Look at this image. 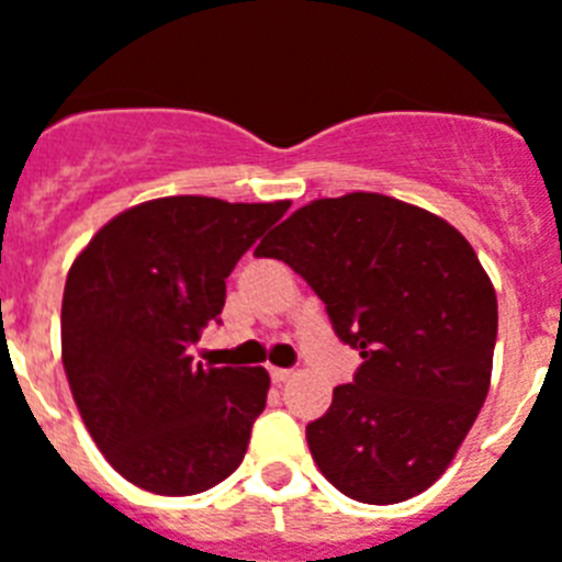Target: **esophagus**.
<instances>
[{
	"label": "esophagus",
	"mask_w": 562,
	"mask_h": 562,
	"mask_svg": "<svg viewBox=\"0 0 562 562\" xmlns=\"http://www.w3.org/2000/svg\"><path fill=\"white\" fill-rule=\"evenodd\" d=\"M270 376H272V382H276V385H281V382L290 380L292 371L290 369H270Z\"/></svg>",
	"instance_id": "esophagus-1"
}]
</instances>
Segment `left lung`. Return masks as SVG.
Here are the masks:
<instances>
[{
  "instance_id": "8db88e82",
  "label": "left lung",
  "mask_w": 562,
  "mask_h": 562,
  "mask_svg": "<svg viewBox=\"0 0 562 562\" xmlns=\"http://www.w3.org/2000/svg\"><path fill=\"white\" fill-rule=\"evenodd\" d=\"M290 265L362 362L306 425L321 473L362 504H400L453 461L490 391L498 301L464 236L382 193L301 207L256 247Z\"/></svg>"
}]
</instances>
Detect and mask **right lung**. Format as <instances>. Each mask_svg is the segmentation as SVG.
I'll list each match as a JSON object with an SVG mask.
<instances>
[{"instance_id": "right-lung-1", "label": "right lung", "mask_w": 562, "mask_h": 562, "mask_svg": "<svg viewBox=\"0 0 562 562\" xmlns=\"http://www.w3.org/2000/svg\"><path fill=\"white\" fill-rule=\"evenodd\" d=\"M290 202L166 196L114 216L67 276L61 360L109 464L157 495L205 493L241 464L270 374L188 355L220 324L225 278Z\"/></svg>"}]
</instances>
